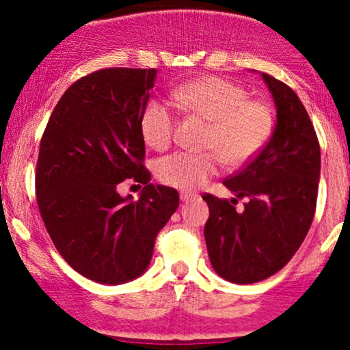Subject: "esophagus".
Here are the masks:
<instances>
[{
	"label": "esophagus",
	"mask_w": 350,
	"mask_h": 350,
	"mask_svg": "<svg viewBox=\"0 0 350 350\" xmlns=\"http://www.w3.org/2000/svg\"><path fill=\"white\" fill-rule=\"evenodd\" d=\"M198 198V196L196 194H189V192H180V200H183V202H189V200H192V199H196Z\"/></svg>",
	"instance_id": "34e87169"
}]
</instances>
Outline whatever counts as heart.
Wrapping results in <instances>:
<instances>
[{
  "instance_id": "b5f03b06",
  "label": "heart",
  "mask_w": 350,
  "mask_h": 350,
  "mask_svg": "<svg viewBox=\"0 0 350 350\" xmlns=\"http://www.w3.org/2000/svg\"><path fill=\"white\" fill-rule=\"evenodd\" d=\"M171 100L179 110L208 122L204 148L211 151H179L156 164V178L179 191H196L215 176L224 163L240 167L250 163L273 131L267 103L248 100L243 87L220 77H200L174 88ZM176 116L170 103L152 100L142 116V133L152 150L170 148Z\"/></svg>"
}]
</instances>
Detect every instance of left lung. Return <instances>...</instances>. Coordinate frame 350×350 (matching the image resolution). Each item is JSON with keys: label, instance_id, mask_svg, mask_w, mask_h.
I'll list each match as a JSON object with an SVG mask.
<instances>
[{"label": "left lung", "instance_id": "left-lung-1", "mask_svg": "<svg viewBox=\"0 0 350 350\" xmlns=\"http://www.w3.org/2000/svg\"><path fill=\"white\" fill-rule=\"evenodd\" d=\"M276 108L270 142L242 171L224 180L235 198L247 197L243 213L236 199L206 194L204 227L212 268L237 284L275 275L303 243L316 211L321 174L319 142L298 95L286 83L262 74Z\"/></svg>", "mask_w": 350, "mask_h": 350}]
</instances>
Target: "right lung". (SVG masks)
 Returning a JSON list of instances; mask_svg holds the SVG:
<instances>
[{
	"label": "right lung",
	"mask_w": 350,
	"mask_h": 350,
	"mask_svg": "<svg viewBox=\"0 0 350 350\" xmlns=\"http://www.w3.org/2000/svg\"><path fill=\"white\" fill-rule=\"evenodd\" d=\"M156 69H103L77 80L52 111L39 148L36 198L52 242L85 278L122 284L150 267L158 232L179 206L150 184L142 116ZM145 184L138 201L118 186Z\"/></svg>",
	"instance_id": "right-lung-1"
}]
</instances>
